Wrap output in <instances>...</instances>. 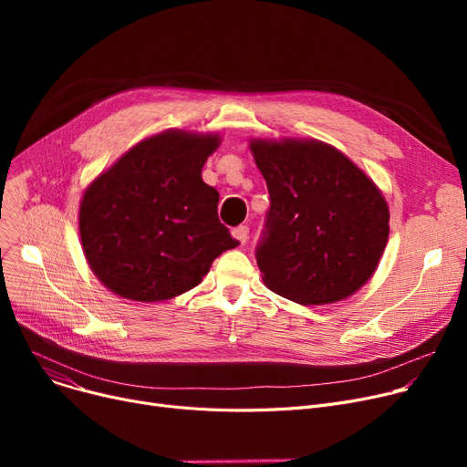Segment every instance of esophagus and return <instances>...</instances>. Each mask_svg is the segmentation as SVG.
<instances>
[{"mask_svg": "<svg viewBox=\"0 0 467 467\" xmlns=\"http://www.w3.org/2000/svg\"><path fill=\"white\" fill-rule=\"evenodd\" d=\"M248 236H250V229L246 225H240V227L233 229V238L238 240L240 246H244V244L248 242Z\"/></svg>", "mask_w": 467, "mask_h": 467, "instance_id": "esophagus-1", "label": "esophagus"}]
</instances>
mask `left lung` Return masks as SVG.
Here are the masks:
<instances>
[{
  "label": "left lung",
  "mask_w": 467,
  "mask_h": 467,
  "mask_svg": "<svg viewBox=\"0 0 467 467\" xmlns=\"http://www.w3.org/2000/svg\"><path fill=\"white\" fill-rule=\"evenodd\" d=\"M250 150L271 194L255 254L265 285L303 306L350 297L386 248L382 191L320 140H250Z\"/></svg>",
  "instance_id": "obj_1"
}]
</instances>
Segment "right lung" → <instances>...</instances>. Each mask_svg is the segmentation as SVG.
Masks as SVG:
<instances>
[{
  "label": "right lung",
  "mask_w": 467,
  "mask_h": 467,
  "mask_svg": "<svg viewBox=\"0 0 467 467\" xmlns=\"http://www.w3.org/2000/svg\"><path fill=\"white\" fill-rule=\"evenodd\" d=\"M219 134L162 130L138 141L83 192L79 234L94 276L115 296L159 303L199 285L238 246L217 219L202 166Z\"/></svg>",
  "instance_id": "1"
}]
</instances>
